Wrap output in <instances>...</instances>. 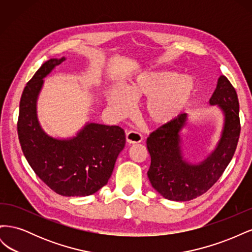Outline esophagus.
Segmentation results:
<instances>
[{"mask_svg":"<svg viewBox=\"0 0 252 252\" xmlns=\"http://www.w3.org/2000/svg\"><path fill=\"white\" fill-rule=\"evenodd\" d=\"M126 141L128 144H138L143 141V136L139 132L130 130L126 133Z\"/></svg>","mask_w":252,"mask_h":252,"instance_id":"obj_1","label":"esophagus"}]
</instances>
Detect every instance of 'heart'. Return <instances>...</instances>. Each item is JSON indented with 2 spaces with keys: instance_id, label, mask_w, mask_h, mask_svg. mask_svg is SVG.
Wrapping results in <instances>:
<instances>
[{
  "instance_id": "b5f03b06",
  "label": "heart",
  "mask_w": 252,
  "mask_h": 252,
  "mask_svg": "<svg viewBox=\"0 0 252 252\" xmlns=\"http://www.w3.org/2000/svg\"><path fill=\"white\" fill-rule=\"evenodd\" d=\"M196 90L197 82L192 75L169 70L145 71L124 89H110L107 102L110 110L123 118L132 109L131 100L148 97L144 104L145 117L150 123L163 126L184 113Z\"/></svg>"
}]
</instances>
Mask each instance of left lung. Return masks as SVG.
I'll use <instances>...</instances> for the list:
<instances>
[{"label": "left lung", "mask_w": 252, "mask_h": 252, "mask_svg": "<svg viewBox=\"0 0 252 252\" xmlns=\"http://www.w3.org/2000/svg\"><path fill=\"white\" fill-rule=\"evenodd\" d=\"M209 104L218 105L223 111L224 126L216 149L201 163H188L182 154L181 131L186 126V113L147 138L151 158L148 179L167 200L185 202L205 193L220 178L234 155L241 131L239 100L225 75L219 78Z\"/></svg>", "instance_id": "1"}]
</instances>
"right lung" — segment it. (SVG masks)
<instances>
[{"label": "right lung", "instance_id": "1", "mask_svg": "<svg viewBox=\"0 0 252 252\" xmlns=\"http://www.w3.org/2000/svg\"><path fill=\"white\" fill-rule=\"evenodd\" d=\"M65 60L46 61L27 83L20 101L18 135L30 167L50 189L64 196H86L107 184L125 146V132L119 126L87 123L73 138L60 140L43 130L36 116L43 79Z\"/></svg>", "mask_w": 252, "mask_h": 252}]
</instances>
